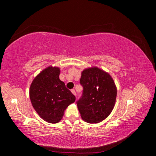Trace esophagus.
Here are the masks:
<instances>
[{
    "label": "esophagus",
    "instance_id": "obj_1",
    "mask_svg": "<svg viewBox=\"0 0 156 156\" xmlns=\"http://www.w3.org/2000/svg\"><path fill=\"white\" fill-rule=\"evenodd\" d=\"M71 92H72V94H73V95H74V96H76V92H75V90H74V89H72V90H71Z\"/></svg>",
    "mask_w": 156,
    "mask_h": 156
}]
</instances>
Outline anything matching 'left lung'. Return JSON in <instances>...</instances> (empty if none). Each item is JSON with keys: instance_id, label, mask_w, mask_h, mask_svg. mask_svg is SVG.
I'll return each mask as SVG.
<instances>
[{"instance_id": "1", "label": "left lung", "mask_w": 156, "mask_h": 156, "mask_svg": "<svg viewBox=\"0 0 156 156\" xmlns=\"http://www.w3.org/2000/svg\"><path fill=\"white\" fill-rule=\"evenodd\" d=\"M80 83L83 90L77 105L82 119L90 124L101 122L115 107L117 90L114 81L108 73L92 67L83 71Z\"/></svg>"}]
</instances>
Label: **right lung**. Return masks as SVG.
Instances as JSON below:
<instances>
[{
    "mask_svg": "<svg viewBox=\"0 0 156 156\" xmlns=\"http://www.w3.org/2000/svg\"><path fill=\"white\" fill-rule=\"evenodd\" d=\"M60 68L49 66L33 80L29 90L32 105L45 121L58 123L75 97L59 79Z\"/></svg>",
    "mask_w": 156,
    "mask_h": 156,
    "instance_id": "right-lung-1",
    "label": "right lung"
}]
</instances>
